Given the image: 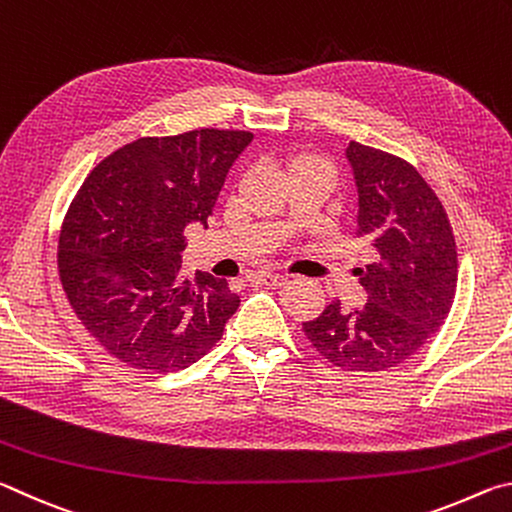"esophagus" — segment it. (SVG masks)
Listing matches in <instances>:
<instances>
[{
	"instance_id": "1",
	"label": "esophagus",
	"mask_w": 512,
	"mask_h": 512,
	"mask_svg": "<svg viewBox=\"0 0 512 512\" xmlns=\"http://www.w3.org/2000/svg\"><path fill=\"white\" fill-rule=\"evenodd\" d=\"M287 282V277L284 275H277V273H268V271H259L253 277H250V284H255V287H282V284Z\"/></svg>"
}]
</instances>
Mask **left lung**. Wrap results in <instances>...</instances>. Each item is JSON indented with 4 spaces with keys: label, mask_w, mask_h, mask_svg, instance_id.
I'll return each mask as SVG.
<instances>
[{
    "label": "left lung",
    "mask_w": 512,
    "mask_h": 512,
    "mask_svg": "<svg viewBox=\"0 0 512 512\" xmlns=\"http://www.w3.org/2000/svg\"><path fill=\"white\" fill-rule=\"evenodd\" d=\"M357 185V237L372 262L357 268L366 305L341 300L302 323L311 345L334 366L379 372L400 366L427 343L452 309L456 244L433 189L409 162L350 142L345 149Z\"/></svg>",
    "instance_id": "1"
}]
</instances>
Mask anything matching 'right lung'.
I'll list each match as a JSON object with an SVG mask.
<instances>
[{"label":"right lung","instance_id":"right-lung-1","mask_svg":"<svg viewBox=\"0 0 512 512\" xmlns=\"http://www.w3.org/2000/svg\"><path fill=\"white\" fill-rule=\"evenodd\" d=\"M253 142L201 128L142 137L85 178L58 239V271L83 327L126 366L176 372L223 336L239 307L221 277L180 273L189 223L207 225L225 176Z\"/></svg>","mask_w":512,"mask_h":512}]
</instances>
